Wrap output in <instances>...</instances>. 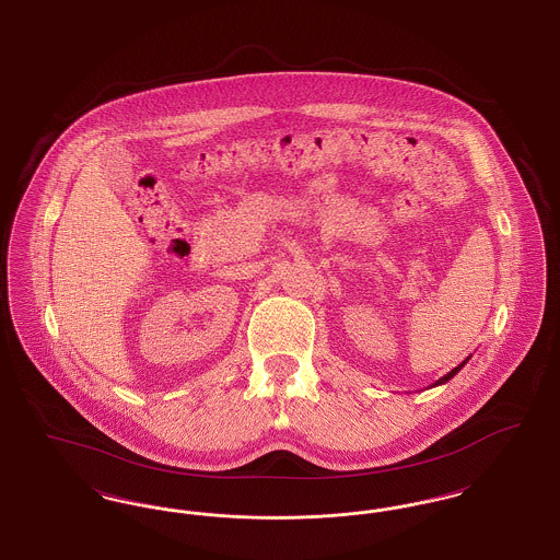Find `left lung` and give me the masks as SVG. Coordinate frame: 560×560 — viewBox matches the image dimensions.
I'll return each mask as SVG.
<instances>
[{
  "label": "left lung",
  "instance_id": "obj_1",
  "mask_svg": "<svg viewBox=\"0 0 560 560\" xmlns=\"http://www.w3.org/2000/svg\"><path fill=\"white\" fill-rule=\"evenodd\" d=\"M469 358H471V355H469ZM469 358H465V360H463V362H460L459 365H457V368H453V370H451L448 374H444L442 378H438V381H435V383H433L431 387H438V385H444V383H448V381H451V378H453V376H455V374L459 372L460 368H463L465 363L469 362Z\"/></svg>",
  "mask_w": 560,
  "mask_h": 560
}]
</instances>
